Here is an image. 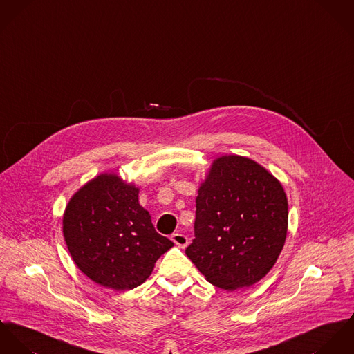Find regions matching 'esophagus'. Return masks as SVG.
Returning a JSON list of instances; mask_svg holds the SVG:
<instances>
[{
  "mask_svg": "<svg viewBox=\"0 0 354 354\" xmlns=\"http://www.w3.org/2000/svg\"><path fill=\"white\" fill-rule=\"evenodd\" d=\"M171 239H172V241H174L178 247H180V248H185V247L189 244L187 236L182 235V234H172Z\"/></svg>",
  "mask_w": 354,
  "mask_h": 354,
  "instance_id": "esophagus-1",
  "label": "esophagus"
}]
</instances>
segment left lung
Returning <instances> with one entry per match:
<instances>
[{
    "label": "left lung",
    "mask_w": 354,
    "mask_h": 354,
    "mask_svg": "<svg viewBox=\"0 0 354 354\" xmlns=\"http://www.w3.org/2000/svg\"><path fill=\"white\" fill-rule=\"evenodd\" d=\"M194 239L186 255L214 286H251L283 247L288 201L263 167L241 156L217 158L196 199Z\"/></svg>",
    "instance_id": "left-lung-1"
}]
</instances>
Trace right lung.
<instances>
[{
  "label": "right lung",
  "mask_w": 354,
  "mask_h": 354,
  "mask_svg": "<svg viewBox=\"0 0 354 354\" xmlns=\"http://www.w3.org/2000/svg\"><path fill=\"white\" fill-rule=\"evenodd\" d=\"M64 236L80 270L99 285L129 290L152 273L174 243L156 232L138 203V189L117 175H100L73 196Z\"/></svg>",
  "instance_id": "1"
}]
</instances>
